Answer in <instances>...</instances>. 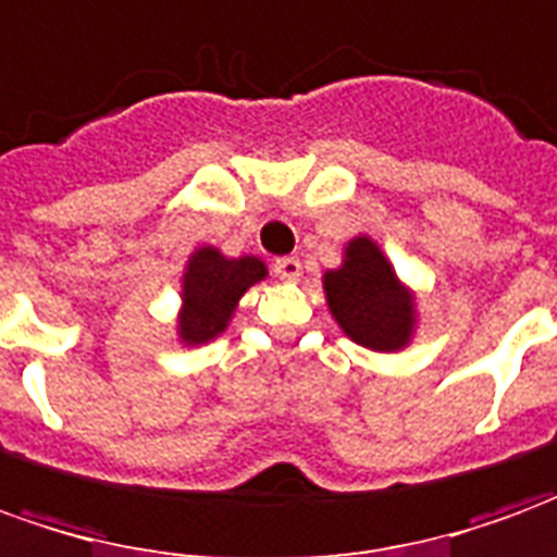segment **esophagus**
Segmentation results:
<instances>
[{
    "mask_svg": "<svg viewBox=\"0 0 557 557\" xmlns=\"http://www.w3.org/2000/svg\"><path fill=\"white\" fill-rule=\"evenodd\" d=\"M272 272H275L278 278H285V282H294V278H299V272H302V263H299V258H294V255L275 258L272 260Z\"/></svg>",
    "mask_w": 557,
    "mask_h": 557,
    "instance_id": "esophagus-1",
    "label": "esophagus"
}]
</instances>
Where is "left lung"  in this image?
Listing matches in <instances>:
<instances>
[{"mask_svg": "<svg viewBox=\"0 0 557 557\" xmlns=\"http://www.w3.org/2000/svg\"><path fill=\"white\" fill-rule=\"evenodd\" d=\"M323 290L338 326L362 348L398 350L411 342L413 297L369 236L350 239L345 263L323 275Z\"/></svg>", "mask_w": 557, "mask_h": 557, "instance_id": "8db88e82", "label": "left lung"}]
</instances>
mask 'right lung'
<instances>
[{"label":"right lung","instance_id":"obj_1","mask_svg":"<svg viewBox=\"0 0 557 557\" xmlns=\"http://www.w3.org/2000/svg\"><path fill=\"white\" fill-rule=\"evenodd\" d=\"M260 278H267L263 260L224 258L212 246L197 248L183 275L180 338L185 345H203L224 333L239 297Z\"/></svg>","mask_w":557,"mask_h":557}]
</instances>
